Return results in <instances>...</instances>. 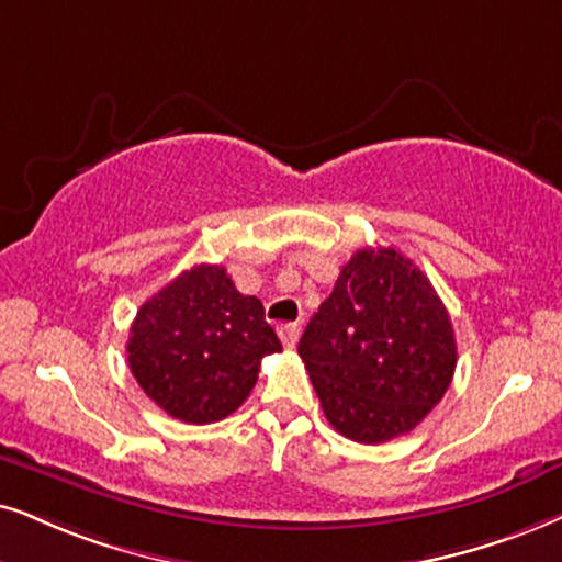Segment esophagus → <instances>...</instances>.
Masks as SVG:
<instances>
[{
  "instance_id": "obj_1",
  "label": "esophagus",
  "mask_w": 562,
  "mask_h": 562,
  "mask_svg": "<svg viewBox=\"0 0 562 562\" xmlns=\"http://www.w3.org/2000/svg\"><path fill=\"white\" fill-rule=\"evenodd\" d=\"M277 334H280L282 345H285L288 350H293L297 337H301V326H297V324H280V326H277Z\"/></svg>"
}]
</instances>
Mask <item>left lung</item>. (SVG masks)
I'll return each instance as SVG.
<instances>
[{"label":"left lung","mask_w":562,"mask_h":562,"mask_svg":"<svg viewBox=\"0 0 562 562\" xmlns=\"http://www.w3.org/2000/svg\"><path fill=\"white\" fill-rule=\"evenodd\" d=\"M297 355L331 428L358 443H383L443 400L457 339L420 269L394 248H363L305 326Z\"/></svg>","instance_id":"1"}]
</instances>
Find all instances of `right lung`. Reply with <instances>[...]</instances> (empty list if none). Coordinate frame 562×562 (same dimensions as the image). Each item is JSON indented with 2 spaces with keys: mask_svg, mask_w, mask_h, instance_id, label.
Here are the masks:
<instances>
[{
  "mask_svg": "<svg viewBox=\"0 0 562 562\" xmlns=\"http://www.w3.org/2000/svg\"><path fill=\"white\" fill-rule=\"evenodd\" d=\"M282 345L259 297L238 293L223 267L196 265L142 303L130 329V368L170 417L207 425L236 412Z\"/></svg>",
  "mask_w": 562,
  "mask_h": 562,
  "instance_id": "obj_1",
  "label": "right lung"
}]
</instances>
